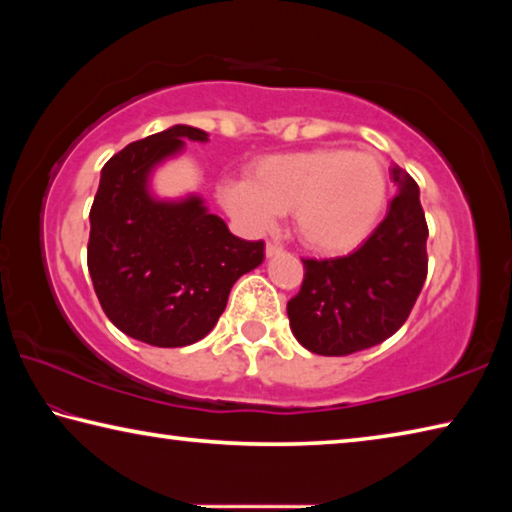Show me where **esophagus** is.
I'll return each instance as SVG.
<instances>
[{"mask_svg": "<svg viewBox=\"0 0 512 512\" xmlns=\"http://www.w3.org/2000/svg\"><path fill=\"white\" fill-rule=\"evenodd\" d=\"M277 253H282V246L275 244V241H268V244H266V255L273 257V255H277Z\"/></svg>", "mask_w": 512, "mask_h": 512, "instance_id": "1", "label": "esophagus"}]
</instances>
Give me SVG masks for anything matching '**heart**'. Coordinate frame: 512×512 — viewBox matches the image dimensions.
Wrapping results in <instances>:
<instances>
[{
	"mask_svg": "<svg viewBox=\"0 0 512 512\" xmlns=\"http://www.w3.org/2000/svg\"><path fill=\"white\" fill-rule=\"evenodd\" d=\"M225 210L253 228H271L293 212L300 241L318 253H345L361 244L384 212L388 180L370 153L325 146L257 160L248 180L221 185Z\"/></svg>",
	"mask_w": 512,
	"mask_h": 512,
	"instance_id": "heart-1",
	"label": "heart"
}]
</instances>
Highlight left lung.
<instances>
[{
    "mask_svg": "<svg viewBox=\"0 0 512 512\" xmlns=\"http://www.w3.org/2000/svg\"><path fill=\"white\" fill-rule=\"evenodd\" d=\"M400 194L366 244L345 257L302 259L305 277L287 302L291 332L323 357H345L400 329L427 280V219L418 183L393 169Z\"/></svg>",
    "mask_w": 512,
    "mask_h": 512,
    "instance_id": "obj_1",
    "label": "left lung"
}]
</instances>
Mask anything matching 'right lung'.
Wrapping results in <instances>:
<instances>
[{"label": "right lung", "mask_w": 512, "mask_h": 512, "mask_svg": "<svg viewBox=\"0 0 512 512\" xmlns=\"http://www.w3.org/2000/svg\"><path fill=\"white\" fill-rule=\"evenodd\" d=\"M183 137L207 133L173 126L128 144L101 169L90 210L88 268L112 325L155 348L201 341L228 305L232 284L264 259V241L232 235L201 198L158 203L146 192L155 162Z\"/></svg>", "instance_id": "1"}]
</instances>
